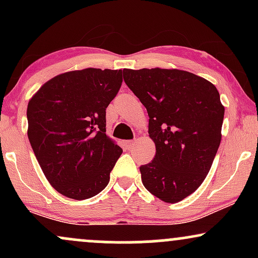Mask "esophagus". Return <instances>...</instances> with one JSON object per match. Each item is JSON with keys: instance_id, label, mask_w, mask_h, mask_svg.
Instances as JSON below:
<instances>
[{"instance_id": "1", "label": "esophagus", "mask_w": 258, "mask_h": 258, "mask_svg": "<svg viewBox=\"0 0 258 258\" xmlns=\"http://www.w3.org/2000/svg\"><path fill=\"white\" fill-rule=\"evenodd\" d=\"M125 144H126V148L127 149H132L133 147H135V144H136V141H127V142H125Z\"/></svg>"}]
</instances>
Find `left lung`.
I'll use <instances>...</instances> for the list:
<instances>
[{"mask_svg": "<svg viewBox=\"0 0 258 258\" xmlns=\"http://www.w3.org/2000/svg\"><path fill=\"white\" fill-rule=\"evenodd\" d=\"M147 108L156 154L139 167L142 182L164 203L185 199L206 178L222 139L224 106L214 84L179 69H123Z\"/></svg>", "mask_w": 258, "mask_h": 258, "instance_id": "left-lung-1", "label": "left lung"}]
</instances>
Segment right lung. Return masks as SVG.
Listing matches in <instances>:
<instances>
[{
	"mask_svg": "<svg viewBox=\"0 0 258 258\" xmlns=\"http://www.w3.org/2000/svg\"><path fill=\"white\" fill-rule=\"evenodd\" d=\"M122 70L59 74L29 100L28 137L42 172L64 197L85 200L108 185L122 149L105 133V110Z\"/></svg>",
	"mask_w": 258,
	"mask_h": 258,
	"instance_id": "1",
	"label": "right lung"
}]
</instances>
